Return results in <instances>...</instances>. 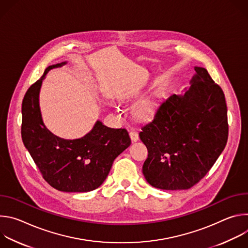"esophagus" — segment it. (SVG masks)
Segmentation results:
<instances>
[{"instance_id":"34e87169","label":"esophagus","mask_w":248,"mask_h":248,"mask_svg":"<svg viewBox=\"0 0 248 248\" xmlns=\"http://www.w3.org/2000/svg\"><path fill=\"white\" fill-rule=\"evenodd\" d=\"M129 136H130V138H131V140L133 141V142H136V141L139 139L138 133L136 131H130L129 132Z\"/></svg>"}]
</instances>
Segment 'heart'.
I'll use <instances>...</instances> for the list:
<instances>
[{"label": "heart", "instance_id": "obj_1", "mask_svg": "<svg viewBox=\"0 0 248 248\" xmlns=\"http://www.w3.org/2000/svg\"><path fill=\"white\" fill-rule=\"evenodd\" d=\"M150 111H151L150 106H149L147 103H142V104H140V105L138 106L135 113H136V115H137L138 117H140V118H146V117L149 116Z\"/></svg>", "mask_w": 248, "mask_h": 248}]
</instances>
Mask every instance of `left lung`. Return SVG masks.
I'll return each mask as SVG.
<instances>
[{"label": "left lung", "instance_id": "left-lung-1", "mask_svg": "<svg viewBox=\"0 0 248 248\" xmlns=\"http://www.w3.org/2000/svg\"><path fill=\"white\" fill-rule=\"evenodd\" d=\"M190 87L159 102L139 137L148 158L142 172L149 185L165 190L192 187L213 167L227 144L229 125L222 88L207 69L195 66Z\"/></svg>", "mask_w": 248, "mask_h": 248}]
</instances>
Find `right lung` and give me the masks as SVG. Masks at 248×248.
Returning <instances> with one entry per match:
<instances>
[{
    "instance_id": "add662e5",
    "label": "right lung",
    "mask_w": 248,
    "mask_h": 248,
    "mask_svg": "<svg viewBox=\"0 0 248 248\" xmlns=\"http://www.w3.org/2000/svg\"><path fill=\"white\" fill-rule=\"evenodd\" d=\"M66 62L49 65L39 80L32 84L22 101L21 137L25 148L44 180L64 192H88L107 178L114 160L131 143L124 128H111L97 121L83 137L63 139L44 124L39 107L42 81L49 70Z\"/></svg>"
}]
</instances>
